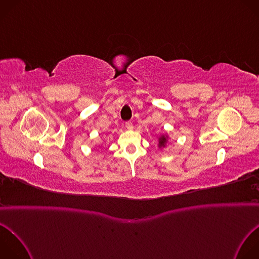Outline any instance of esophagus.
<instances>
[{
    "instance_id": "34e87169",
    "label": "esophagus",
    "mask_w": 259,
    "mask_h": 259,
    "mask_svg": "<svg viewBox=\"0 0 259 259\" xmlns=\"http://www.w3.org/2000/svg\"><path fill=\"white\" fill-rule=\"evenodd\" d=\"M125 126H126V128L129 129V130H131V129L133 128V125H132V122H131V121H127V122L125 123Z\"/></svg>"
}]
</instances>
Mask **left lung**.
Masks as SVG:
<instances>
[{
	"mask_svg": "<svg viewBox=\"0 0 259 259\" xmlns=\"http://www.w3.org/2000/svg\"><path fill=\"white\" fill-rule=\"evenodd\" d=\"M164 143H165V137H164V136H162V137H160V138H159V145H160V146H162Z\"/></svg>",
	"mask_w": 259,
	"mask_h": 259,
	"instance_id": "obj_1",
	"label": "left lung"
}]
</instances>
